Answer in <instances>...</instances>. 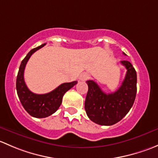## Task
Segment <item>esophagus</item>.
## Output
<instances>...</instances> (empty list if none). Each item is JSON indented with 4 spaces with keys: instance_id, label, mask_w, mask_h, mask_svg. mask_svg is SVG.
Segmentation results:
<instances>
[{
    "instance_id": "1",
    "label": "esophagus",
    "mask_w": 158,
    "mask_h": 158,
    "mask_svg": "<svg viewBox=\"0 0 158 158\" xmlns=\"http://www.w3.org/2000/svg\"><path fill=\"white\" fill-rule=\"evenodd\" d=\"M89 74L86 73H82V74H81V76H79V79H80L81 81H85L87 80V79H89Z\"/></svg>"
}]
</instances>
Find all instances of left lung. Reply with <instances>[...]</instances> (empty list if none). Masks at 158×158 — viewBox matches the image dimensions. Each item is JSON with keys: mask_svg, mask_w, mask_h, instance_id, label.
Here are the masks:
<instances>
[{"mask_svg": "<svg viewBox=\"0 0 158 158\" xmlns=\"http://www.w3.org/2000/svg\"><path fill=\"white\" fill-rule=\"evenodd\" d=\"M125 55L126 54L124 52ZM127 69L122 85L106 94L93 80L86 81L89 89L85 109L91 121L100 125H112L122 120L132 107L136 97L137 73L130 62H121Z\"/></svg>", "mask_w": 158, "mask_h": 158, "instance_id": "1", "label": "left lung"}]
</instances>
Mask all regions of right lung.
I'll return each mask as SVG.
<instances>
[{"mask_svg": "<svg viewBox=\"0 0 158 158\" xmlns=\"http://www.w3.org/2000/svg\"><path fill=\"white\" fill-rule=\"evenodd\" d=\"M45 45V44H42L28 52L26 57L22 60L16 81L17 95L23 107L31 116L40 118L48 117L56 112L61 105L64 94L78 82L77 81H74L63 83L52 92L41 95L33 93L27 88L23 78L25 66L32 54Z\"/></svg>", "mask_w": 158, "mask_h": 158, "instance_id": "right-lung-1", "label": "right lung"}]
</instances>
